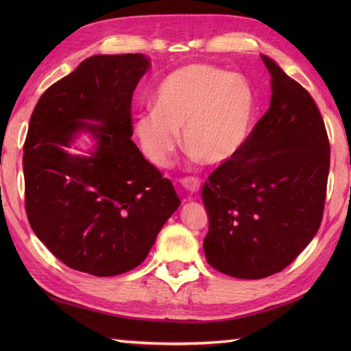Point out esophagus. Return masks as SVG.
I'll list each match as a JSON object with an SVG mask.
<instances>
[{
    "mask_svg": "<svg viewBox=\"0 0 351 351\" xmlns=\"http://www.w3.org/2000/svg\"><path fill=\"white\" fill-rule=\"evenodd\" d=\"M181 185L185 191L190 193V195H196L199 191L200 182L199 180H196V178H184V180H181Z\"/></svg>",
    "mask_w": 351,
    "mask_h": 351,
    "instance_id": "1",
    "label": "esophagus"
}]
</instances>
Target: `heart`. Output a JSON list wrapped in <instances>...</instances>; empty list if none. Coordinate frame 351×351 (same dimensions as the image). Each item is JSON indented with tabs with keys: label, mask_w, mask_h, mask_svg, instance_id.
<instances>
[{
	"label": "heart",
	"mask_w": 351,
	"mask_h": 351,
	"mask_svg": "<svg viewBox=\"0 0 351 351\" xmlns=\"http://www.w3.org/2000/svg\"><path fill=\"white\" fill-rule=\"evenodd\" d=\"M155 110L138 114L134 134L146 158L164 166L180 145L208 166L240 154L255 126L258 99L250 81L210 64H187L164 78Z\"/></svg>",
	"instance_id": "obj_1"
}]
</instances>
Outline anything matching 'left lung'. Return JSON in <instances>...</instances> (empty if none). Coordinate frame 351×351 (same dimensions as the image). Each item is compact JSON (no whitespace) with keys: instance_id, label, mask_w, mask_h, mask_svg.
Returning a JSON list of instances; mask_svg holds the SVG:
<instances>
[{"instance_id":"left-lung-1","label":"left lung","mask_w":351,"mask_h":351,"mask_svg":"<svg viewBox=\"0 0 351 351\" xmlns=\"http://www.w3.org/2000/svg\"><path fill=\"white\" fill-rule=\"evenodd\" d=\"M271 99L250 140L208 178V264L238 279L282 271L315 237L323 219L330 145L317 104L270 57Z\"/></svg>"}]
</instances>
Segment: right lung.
Segmentation results:
<instances>
[{
	"instance_id": "right-lung-1",
	"label": "right lung",
	"mask_w": 351,
	"mask_h": 351,
	"mask_svg": "<svg viewBox=\"0 0 351 351\" xmlns=\"http://www.w3.org/2000/svg\"><path fill=\"white\" fill-rule=\"evenodd\" d=\"M149 69L143 54L88 57L40 96L29 119L27 217L73 270L107 278L136 268L181 205L131 140L132 93ZM83 133L93 146L72 153Z\"/></svg>"
}]
</instances>
